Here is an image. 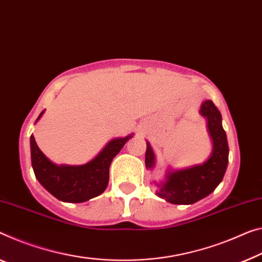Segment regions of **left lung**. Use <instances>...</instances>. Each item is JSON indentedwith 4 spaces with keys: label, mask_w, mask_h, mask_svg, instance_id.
<instances>
[{
    "label": "left lung",
    "mask_w": 262,
    "mask_h": 262,
    "mask_svg": "<svg viewBox=\"0 0 262 262\" xmlns=\"http://www.w3.org/2000/svg\"><path fill=\"white\" fill-rule=\"evenodd\" d=\"M200 114L207 118L213 140L212 156L204 164L168 173L165 183L159 185L157 194L171 204L190 205L205 198L215 190L226 172L228 144L226 132L221 125L220 111L212 100H206L200 107ZM145 164L147 168L155 165V155L148 143Z\"/></svg>",
    "instance_id": "1"
}]
</instances>
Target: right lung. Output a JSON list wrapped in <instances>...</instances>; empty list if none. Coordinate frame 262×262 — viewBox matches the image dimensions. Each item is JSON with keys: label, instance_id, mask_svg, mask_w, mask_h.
Returning a JSON list of instances; mask_svg holds the SVG:
<instances>
[{"label": "right lung", "instance_id": "add662e5", "mask_svg": "<svg viewBox=\"0 0 262 262\" xmlns=\"http://www.w3.org/2000/svg\"><path fill=\"white\" fill-rule=\"evenodd\" d=\"M43 112L38 116L37 120ZM130 138L131 135L125 138L112 139L102 152L88 164L80 166H57L43 155L35 142L34 136L31 135V164L36 178L48 192L62 201L83 203L95 198L105 191L108 184V168L112 159Z\"/></svg>", "mask_w": 262, "mask_h": 262}]
</instances>
